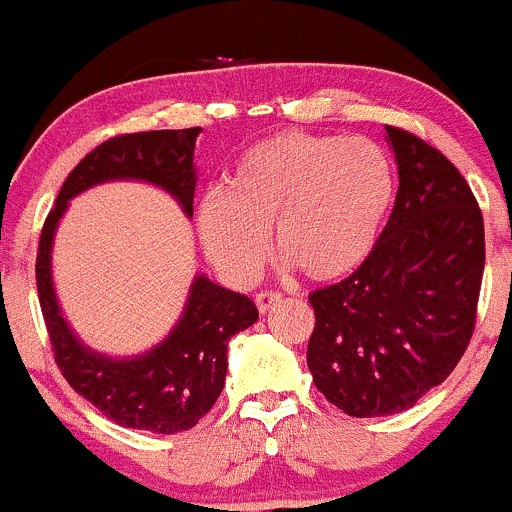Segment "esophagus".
<instances>
[{"mask_svg": "<svg viewBox=\"0 0 512 512\" xmlns=\"http://www.w3.org/2000/svg\"><path fill=\"white\" fill-rule=\"evenodd\" d=\"M279 301H281V293H276V291L255 293V303H257V310H260V313H267V310H272Z\"/></svg>", "mask_w": 512, "mask_h": 512, "instance_id": "34e87169", "label": "esophagus"}]
</instances>
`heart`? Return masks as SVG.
I'll list each match as a JSON object with an SVG mask.
<instances>
[{"instance_id":"obj_1","label":"heart","mask_w":512,"mask_h":512,"mask_svg":"<svg viewBox=\"0 0 512 512\" xmlns=\"http://www.w3.org/2000/svg\"><path fill=\"white\" fill-rule=\"evenodd\" d=\"M390 156L368 139L284 132L240 158L226 190L197 207L204 252L231 281L248 284L276 248L308 279L354 272L373 250L395 202Z\"/></svg>"}]
</instances>
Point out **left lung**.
Wrapping results in <instances>:
<instances>
[{"label":"left lung","mask_w":512,"mask_h":512,"mask_svg":"<svg viewBox=\"0 0 512 512\" xmlns=\"http://www.w3.org/2000/svg\"><path fill=\"white\" fill-rule=\"evenodd\" d=\"M399 190L390 221L354 274L310 293L313 383L356 419L414 407L443 383L477 325L484 216L452 163L387 125Z\"/></svg>","instance_id":"left-lung-1"}]
</instances>
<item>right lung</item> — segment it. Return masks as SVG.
I'll return each mask as SVG.
<instances>
[{"instance_id":"right-lung-1","label":"right lung","mask_w":512,"mask_h":512,"mask_svg":"<svg viewBox=\"0 0 512 512\" xmlns=\"http://www.w3.org/2000/svg\"><path fill=\"white\" fill-rule=\"evenodd\" d=\"M202 127L117 134L91 151L64 180L40 233L35 281L45 327L64 380L110 421L139 431H190L219 399L226 383V346L233 334L255 325L248 296L197 276L185 313L166 342L137 358H108L86 349L60 313L50 276V250L67 202L105 180L134 178L168 190L192 216L195 199V139Z\"/></svg>"}]
</instances>
